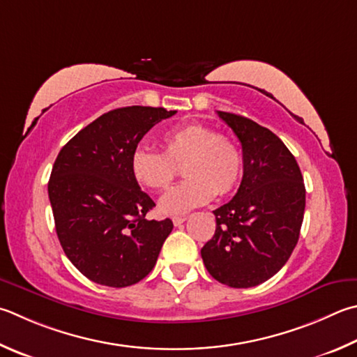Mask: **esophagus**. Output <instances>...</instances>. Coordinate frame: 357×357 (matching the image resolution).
Wrapping results in <instances>:
<instances>
[{"label":"esophagus","mask_w":357,"mask_h":357,"mask_svg":"<svg viewBox=\"0 0 357 357\" xmlns=\"http://www.w3.org/2000/svg\"><path fill=\"white\" fill-rule=\"evenodd\" d=\"M185 217H173V225L174 226H181L184 222H185Z\"/></svg>","instance_id":"obj_1"}]
</instances>
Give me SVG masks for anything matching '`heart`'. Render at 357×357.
Instances as JSON below:
<instances>
[{
    "label": "heart",
    "mask_w": 357,
    "mask_h": 357,
    "mask_svg": "<svg viewBox=\"0 0 357 357\" xmlns=\"http://www.w3.org/2000/svg\"><path fill=\"white\" fill-rule=\"evenodd\" d=\"M164 153L137 146L131 153L129 168L142 187L165 190L176 178L179 165L184 183L167 192L159 207L168 215H181L203 206L217 195L234 190L242 174V154L228 135L199 123L179 125L162 135Z\"/></svg>",
    "instance_id": "b5f03b06"
}]
</instances>
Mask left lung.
<instances>
[{
  "instance_id": "8db88e82",
  "label": "left lung",
  "mask_w": 357,
  "mask_h": 357,
  "mask_svg": "<svg viewBox=\"0 0 357 357\" xmlns=\"http://www.w3.org/2000/svg\"><path fill=\"white\" fill-rule=\"evenodd\" d=\"M242 144L243 178L229 203L213 211L215 234L201 248L212 278L234 289L270 280L296 246L306 206L294 154L270 129L217 111Z\"/></svg>"
}]
</instances>
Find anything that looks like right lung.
<instances>
[{"mask_svg": "<svg viewBox=\"0 0 357 357\" xmlns=\"http://www.w3.org/2000/svg\"><path fill=\"white\" fill-rule=\"evenodd\" d=\"M176 111L129 106L102 114L57 154L48 183L56 232L71 264L107 287L139 282L156 265L170 218L148 220L154 201L132 178L142 137Z\"/></svg>", "mask_w": 357, "mask_h": 357, "instance_id": "obj_1", "label": "right lung"}]
</instances>
